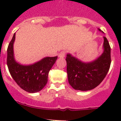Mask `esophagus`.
Masks as SVG:
<instances>
[{
	"label": "esophagus",
	"instance_id": "esophagus-1",
	"mask_svg": "<svg viewBox=\"0 0 121 121\" xmlns=\"http://www.w3.org/2000/svg\"><path fill=\"white\" fill-rule=\"evenodd\" d=\"M65 56V51H61L58 55V57L59 58H63Z\"/></svg>",
	"mask_w": 121,
	"mask_h": 121
}]
</instances>
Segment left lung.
Returning a JSON list of instances; mask_svg holds the SVG:
<instances>
[{
  "mask_svg": "<svg viewBox=\"0 0 121 121\" xmlns=\"http://www.w3.org/2000/svg\"><path fill=\"white\" fill-rule=\"evenodd\" d=\"M99 31L102 32L100 29ZM103 49L102 54L90 62H83L70 53L66 55L68 82L75 90H92L104 79L111 63V47L107 38L104 36Z\"/></svg>",
  "mask_w": 121,
  "mask_h": 121,
  "instance_id": "1",
  "label": "left lung"
}]
</instances>
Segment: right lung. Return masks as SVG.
Listing matches in <instances>:
<instances>
[{"label": "right lung", "mask_w": 121, "mask_h": 121, "mask_svg": "<svg viewBox=\"0 0 121 121\" xmlns=\"http://www.w3.org/2000/svg\"><path fill=\"white\" fill-rule=\"evenodd\" d=\"M14 33L7 48V65L10 75L19 86L29 93L39 92L48 82L49 70L58 58L57 56L45 57L38 62L29 65L17 63L14 58Z\"/></svg>", "instance_id": "obj_1"}]
</instances>
